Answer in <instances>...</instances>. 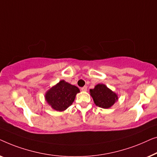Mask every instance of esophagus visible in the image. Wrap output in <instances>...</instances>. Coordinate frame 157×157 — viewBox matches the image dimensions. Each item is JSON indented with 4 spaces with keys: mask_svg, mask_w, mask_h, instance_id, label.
Here are the masks:
<instances>
[{
    "mask_svg": "<svg viewBox=\"0 0 157 157\" xmlns=\"http://www.w3.org/2000/svg\"><path fill=\"white\" fill-rule=\"evenodd\" d=\"M87 86H84L83 87H82V88H81V90H82V91H84V92H86V91H87Z\"/></svg>",
    "mask_w": 157,
    "mask_h": 157,
    "instance_id": "esophagus-1",
    "label": "esophagus"
}]
</instances>
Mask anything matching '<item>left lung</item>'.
<instances>
[{"label": "left lung", "mask_w": 157, "mask_h": 157, "mask_svg": "<svg viewBox=\"0 0 157 157\" xmlns=\"http://www.w3.org/2000/svg\"><path fill=\"white\" fill-rule=\"evenodd\" d=\"M90 92L94 104L104 109L111 107L118 100L117 94L104 84L97 85L94 89L90 90Z\"/></svg>", "instance_id": "1"}]
</instances>
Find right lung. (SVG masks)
<instances>
[{"label": "right lung", "instance_id": "1", "mask_svg": "<svg viewBox=\"0 0 157 157\" xmlns=\"http://www.w3.org/2000/svg\"><path fill=\"white\" fill-rule=\"evenodd\" d=\"M78 92L79 90L78 87L61 80L48 90L45 98L52 109L62 112L72 105Z\"/></svg>", "mask_w": 157, "mask_h": 157}]
</instances>
